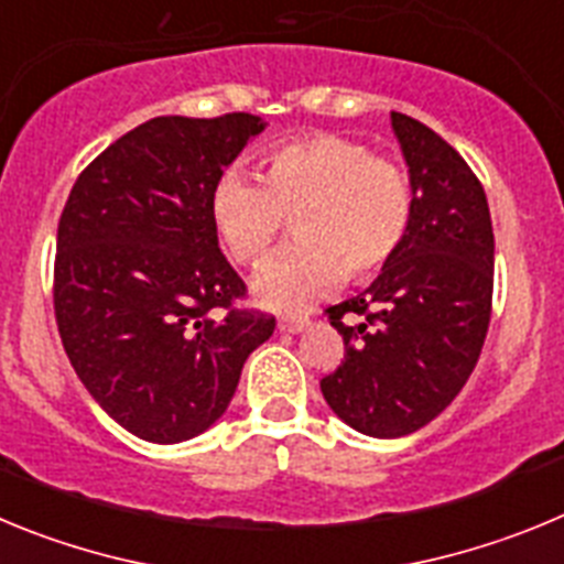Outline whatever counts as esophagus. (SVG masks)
I'll list each match as a JSON object with an SVG mask.
<instances>
[{
  "label": "esophagus",
  "instance_id": "1",
  "mask_svg": "<svg viewBox=\"0 0 564 564\" xmlns=\"http://www.w3.org/2000/svg\"><path fill=\"white\" fill-rule=\"evenodd\" d=\"M307 327V316H279V330L302 333Z\"/></svg>",
  "mask_w": 564,
  "mask_h": 564
}]
</instances>
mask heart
Masks as SVG:
<instances>
[{"mask_svg":"<svg viewBox=\"0 0 564 564\" xmlns=\"http://www.w3.org/2000/svg\"><path fill=\"white\" fill-rule=\"evenodd\" d=\"M208 217L239 268H262L293 220L296 246L259 273L262 305L299 311L344 276L367 282L390 265L415 220V183L395 158L318 132L271 149L259 181L231 166L217 174Z\"/></svg>","mask_w":564,"mask_h":564,"instance_id":"heart-1","label":"heart"}]
</instances>
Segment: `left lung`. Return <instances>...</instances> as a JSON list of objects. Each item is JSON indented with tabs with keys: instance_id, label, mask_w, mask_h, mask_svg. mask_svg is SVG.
Listing matches in <instances>:
<instances>
[{
	"instance_id": "1",
	"label": "left lung",
	"mask_w": 564,
	"mask_h": 564,
	"mask_svg": "<svg viewBox=\"0 0 564 564\" xmlns=\"http://www.w3.org/2000/svg\"><path fill=\"white\" fill-rule=\"evenodd\" d=\"M415 183L410 237L367 293L327 307L344 358L322 395L352 430L401 437L441 415L480 358L495 231L477 174L435 129L392 112Z\"/></svg>"
}]
</instances>
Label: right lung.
Listing matches in <instances>:
<instances>
[{
    "mask_svg": "<svg viewBox=\"0 0 564 564\" xmlns=\"http://www.w3.org/2000/svg\"><path fill=\"white\" fill-rule=\"evenodd\" d=\"M262 127L251 112L152 118L104 149L64 203L58 336L89 395L143 441L206 432L276 327L237 305L248 288L208 217L217 174Z\"/></svg>",
    "mask_w": 564,
    "mask_h": 564,
    "instance_id": "right-lung-1",
    "label": "right lung"
}]
</instances>
